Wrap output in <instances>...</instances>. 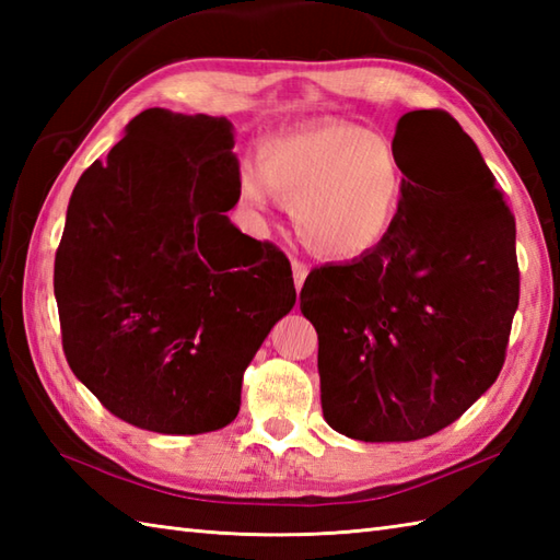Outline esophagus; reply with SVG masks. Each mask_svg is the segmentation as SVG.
<instances>
[{
    "instance_id": "1",
    "label": "esophagus",
    "mask_w": 560,
    "mask_h": 560,
    "mask_svg": "<svg viewBox=\"0 0 560 560\" xmlns=\"http://www.w3.org/2000/svg\"><path fill=\"white\" fill-rule=\"evenodd\" d=\"M291 269H293V281H295V289H303V283H305V277H307V265L305 261H301V259H291Z\"/></svg>"
}]
</instances>
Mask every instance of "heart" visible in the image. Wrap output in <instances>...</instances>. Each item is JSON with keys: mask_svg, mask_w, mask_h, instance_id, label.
Wrapping results in <instances>:
<instances>
[{"mask_svg": "<svg viewBox=\"0 0 560 560\" xmlns=\"http://www.w3.org/2000/svg\"><path fill=\"white\" fill-rule=\"evenodd\" d=\"M269 192L291 207L313 253L359 259L395 231L407 175L387 139L353 122H329L269 141L261 173L243 175V195L265 209Z\"/></svg>", "mask_w": 560, "mask_h": 560, "instance_id": "b5f03b06", "label": "heart"}]
</instances>
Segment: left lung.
<instances>
[{"mask_svg":"<svg viewBox=\"0 0 560 560\" xmlns=\"http://www.w3.org/2000/svg\"><path fill=\"white\" fill-rule=\"evenodd\" d=\"M392 147L407 175L395 231L301 291L325 421L363 443L457 421L501 373L520 303L515 217L471 137L445 110H413Z\"/></svg>","mask_w":560,"mask_h":560,"instance_id":"left-lung-1","label":"left lung"}]
</instances>
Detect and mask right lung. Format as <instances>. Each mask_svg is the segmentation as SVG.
I'll list each match as a JSON object with an SVG mask.
<instances>
[{"instance_id": "obj_1", "label": "right lung", "mask_w": 560, "mask_h": 560, "mask_svg": "<svg viewBox=\"0 0 560 560\" xmlns=\"http://www.w3.org/2000/svg\"><path fill=\"white\" fill-rule=\"evenodd\" d=\"M225 117L139 113L71 192L55 255L67 363L117 419L219 431L243 373L295 303L287 255L225 217L241 165Z\"/></svg>"}]
</instances>
